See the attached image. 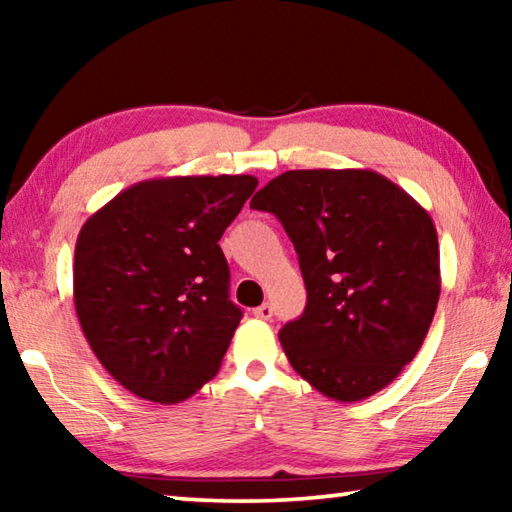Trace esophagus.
Masks as SVG:
<instances>
[{
  "mask_svg": "<svg viewBox=\"0 0 512 512\" xmlns=\"http://www.w3.org/2000/svg\"><path fill=\"white\" fill-rule=\"evenodd\" d=\"M253 314L257 318H262V320H271L273 318V307L268 305V302H264V305H259L257 309H253Z\"/></svg>",
  "mask_w": 512,
  "mask_h": 512,
  "instance_id": "34e87169",
  "label": "esophagus"
}]
</instances>
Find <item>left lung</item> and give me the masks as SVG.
I'll return each instance as SVG.
<instances>
[{
	"mask_svg": "<svg viewBox=\"0 0 512 512\" xmlns=\"http://www.w3.org/2000/svg\"><path fill=\"white\" fill-rule=\"evenodd\" d=\"M298 253L307 307L280 329L293 370L336 402L386 388L418 354L440 298L431 216L370 169L287 171L259 189Z\"/></svg>",
	"mask_w": 512,
	"mask_h": 512,
	"instance_id": "1",
	"label": "left lung"
}]
</instances>
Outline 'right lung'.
Returning <instances> with one entry per match:
<instances>
[{"instance_id": "obj_1", "label": "right lung", "mask_w": 512, "mask_h": 512, "mask_svg": "<svg viewBox=\"0 0 512 512\" xmlns=\"http://www.w3.org/2000/svg\"><path fill=\"white\" fill-rule=\"evenodd\" d=\"M255 187V176L142 180L83 223L76 316L126 391L176 404L219 372L241 320L219 239Z\"/></svg>"}]
</instances>
